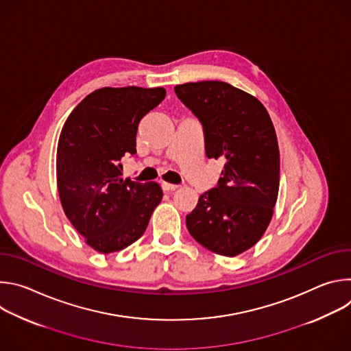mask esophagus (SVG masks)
Segmentation results:
<instances>
[{"label":"esophagus","instance_id":"1","mask_svg":"<svg viewBox=\"0 0 351 351\" xmlns=\"http://www.w3.org/2000/svg\"><path fill=\"white\" fill-rule=\"evenodd\" d=\"M162 189L165 190V191H175L179 186L178 184H172V183H168V182H162Z\"/></svg>","mask_w":351,"mask_h":351}]
</instances>
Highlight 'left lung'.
I'll return each instance as SVG.
<instances>
[{
    "label": "left lung",
    "instance_id": "left-lung-1",
    "mask_svg": "<svg viewBox=\"0 0 351 351\" xmlns=\"http://www.w3.org/2000/svg\"><path fill=\"white\" fill-rule=\"evenodd\" d=\"M204 128L206 154L225 161L218 186L186 215L190 234L210 252L236 257L265 233L279 191V145L258 99L225 82L175 86Z\"/></svg>",
    "mask_w": 351,
    "mask_h": 351
}]
</instances>
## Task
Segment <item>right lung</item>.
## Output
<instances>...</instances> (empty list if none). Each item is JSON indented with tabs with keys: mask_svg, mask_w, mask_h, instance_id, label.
<instances>
[{
	"mask_svg": "<svg viewBox=\"0 0 351 351\" xmlns=\"http://www.w3.org/2000/svg\"><path fill=\"white\" fill-rule=\"evenodd\" d=\"M165 88L103 87L71 112L57 148L61 206L95 252H121L140 239L161 203L157 182L122 178V158L136 154L138 122L165 98Z\"/></svg>",
	"mask_w": 351,
	"mask_h": 351,
	"instance_id": "obj_1",
	"label": "right lung"
}]
</instances>
